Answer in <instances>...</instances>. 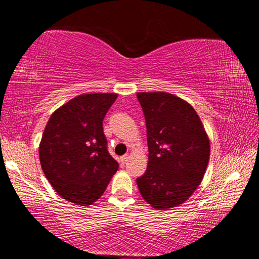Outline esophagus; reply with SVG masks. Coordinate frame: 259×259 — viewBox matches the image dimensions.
<instances>
[{"label":"esophagus","mask_w":259,"mask_h":259,"mask_svg":"<svg viewBox=\"0 0 259 259\" xmlns=\"http://www.w3.org/2000/svg\"><path fill=\"white\" fill-rule=\"evenodd\" d=\"M129 160V155L128 154H125V155H123V156H121V163L122 164H124L126 161Z\"/></svg>","instance_id":"1"}]
</instances>
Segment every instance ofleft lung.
<instances>
[{"label": "left lung", "mask_w": 259, "mask_h": 259, "mask_svg": "<svg viewBox=\"0 0 259 259\" xmlns=\"http://www.w3.org/2000/svg\"><path fill=\"white\" fill-rule=\"evenodd\" d=\"M145 116L147 169L137 178L144 200L157 210L179 207L202 182L210 157V140L190 103L162 93H138Z\"/></svg>", "instance_id": "obj_1"}]
</instances>
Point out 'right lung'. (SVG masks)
Masks as SVG:
<instances>
[{
  "label": "right lung",
  "mask_w": 259,
  "mask_h": 259,
  "mask_svg": "<svg viewBox=\"0 0 259 259\" xmlns=\"http://www.w3.org/2000/svg\"><path fill=\"white\" fill-rule=\"evenodd\" d=\"M117 94H84L51 114L38 146L43 172L61 198L95 203L119 169L109 155L103 120Z\"/></svg>",
  "instance_id": "1"
}]
</instances>
